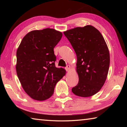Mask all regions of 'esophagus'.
Wrapping results in <instances>:
<instances>
[{
    "mask_svg": "<svg viewBox=\"0 0 127 127\" xmlns=\"http://www.w3.org/2000/svg\"><path fill=\"white\" fill-rule=\"evenodd\" d=\"M70 69V65H66V66L65 67V70H66V71H67V72L69 71Z\"/></svg>",
    "mask_w": 127,
    "mask_h": 127,
    "instance_id": "obj_1",
    "label": "esophagus"
}]
</instances>
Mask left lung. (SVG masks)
I'll return each instance as SVG.
<instances>
[{
  "label": "left lung",
  "mask_w": 127,
  "mask_h": 127,
  "mask_svg": "<svg viewBox=\"0 0 127 127\" xmlns=\"http://www.w3.org/2000/svg\"><path fill=\"white\" fill-rule=\"evenodd\" d=\"M77 55L76 70L79 81L72 91L86 97L100 91L107 78L110 54L101 33L91 25L64 32Z\"/></svg>",
  "instance_id": "8db88e82"
}]
</instances>
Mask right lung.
Wrapping results in <instances>:
<instances>
[{"mask_svg": "<svg viewBox=\"0 0 127 127\" xmlns=\"http://www.w3.org/2000/svg\"><path fill=\"white\" fill-rule=\"evenodd\" d=\"M62 33L53 29L33 30L26 35L17 51L16 72L24 91L34 100L44 101L53 95L65 70L55 65L54 48Z\"/></svg>", "mask_w": 127, "mask_h": 127, "instance_id": "obj_1", "label": "right lung"}]
</instances>
